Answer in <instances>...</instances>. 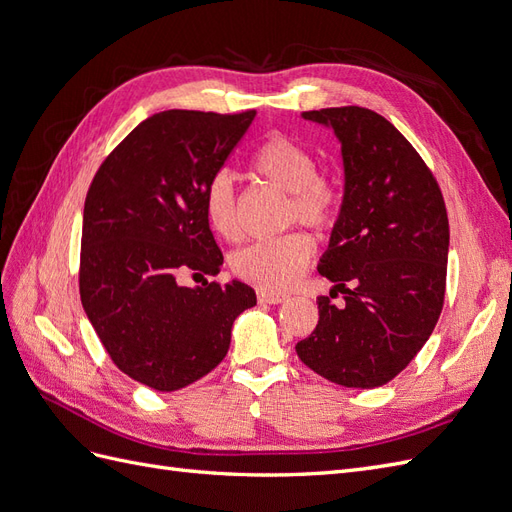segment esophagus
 <instances>
[{
    "instance_id": "34e87169",
    "label": "esophagus",
    "mask_w": 512,
    "mask_h": 512,
    "mask_svg": "<svg viewBox=\"0 0 512 512\" xmlns=\"http://www.w3.org/2000/svg\"><path fill=\"white\" fill-rule=\"evenodd\" d=\"M288 297L282 292H271V290H258V303H269V305H277L284 303Z\"/></svg>"
}]
</instances>
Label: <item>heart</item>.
<instances>
[{
	"instance_id": "b5f03b06",
	"label": "heart",
	"mask_w": 512,
	"mask_h": 512,
	"mask_svg": "<svg viewBox=\"0 0 512 512\" xmlns=\"http://www.w3.org/2000/svg\"><path fill=\"white\" fill-rule=\"evenodd\" d=\"M252 168L258 177L282 188L292 196L290 220L312 228H327L337 213V196L331 185L318 175V160L301 143L282 134H271L262 143ZM205 218L213 232L226 241L241 235L235 179L226 170L215 173L203 192ZM314 256V243L303 232H288L284 237L256 241L230 258V267L241 280L262 290H284L299 280Z\"/></svg>"
}]
</instances>
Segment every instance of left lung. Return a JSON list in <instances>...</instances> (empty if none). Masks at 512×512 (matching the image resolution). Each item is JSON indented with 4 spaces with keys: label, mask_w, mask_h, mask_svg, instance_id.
<instances>
[{
    "label": "left lung",
    "mask_w": 512,
    "mask_h": 512,
    "mask_svg": "<svg viewBox=\"0 0 512 512\" xmlns=\"http://www.w3.org/2000/svg\"><path fill=\"white\" fill-rule=\"evenodd\" d=\"M301 117L333 130L342 145V207L318 271L344 303L318 297V324L297 354L335 384L376 389L408 367L440 318L444 198L421 156L382 115L339 106Z\"/></svg>",
    "instance_id": "1"
}]
</instances>
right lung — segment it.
Wrapping results in <instances>:
<instances>
[{"mask_svg":"<svg viewBox=\"0 0 512 512\" xmlns=\"http://www.w3.org/2000/svg\"><path fill=\"white\" fill-rule=\"evenodd\" d=\"M256 113L162 111L123 138L85 198L81 301L113 363L151 389L179 391L218 367L232 322L256 305L239 280L183 286L224 256L203 192Z\"/></svg>","mask_w":512,"mask_h":512,"instance_id":"add662e5","label":"right lung"}]
</instances>
